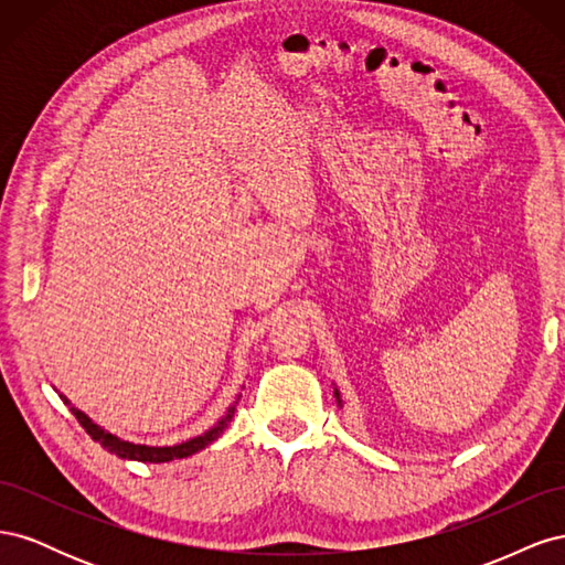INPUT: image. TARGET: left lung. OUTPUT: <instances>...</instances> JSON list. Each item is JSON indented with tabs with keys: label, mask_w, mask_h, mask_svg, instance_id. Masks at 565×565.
I'll list each match as a JSON object with an SVG mask.
<instances>
[{
	"label": "left lung",
	"mask_w": 565,
	"mask_h": 565,
	"mask_svg": "<svg viewBox=\"0 0 565 565\" xmlns=\"http://www.w3.org/2000/svg\"><path fill=\"white\" fill-rule=\"evenodd\" d=\"M334 393H337V391H334ZM337 398H339V393H337Z\"/></svg>",
	"instance_id": "obj_1"
}]
</instances>
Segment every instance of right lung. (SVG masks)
<instances>
[{"instance_id": "add662e5", "label": "right lung", "mask_w": 565, "mask_h": 565, "mask_svg": "<svg viewBox=\"0 0 565 565\" xmlns=\"http://www.w3.org/2000/svg\"><path fill=\"white\" fill-rule=\"evenodd\" d=\"M71 409H73V415L77 417V422L82 424V429L87 431V434L98 443L100 448L113 452V455H117V457H122V459L150 461V465H160V461L181 459V457H188V455H193V452L202 450L204 446H210L212 440H216L221 434H224V426H226V424L233 419V415H235V407H231L228 415H226L224 419H221L212 431L202 434V436H198V438H193V440H185V443H181V446H174V448H148V446H134V443L119 440V438H115L113 434H106L104 429H100V426H96L87 415H82L79 409H75V407H71Z\"/></svg>"}]
</instances>
